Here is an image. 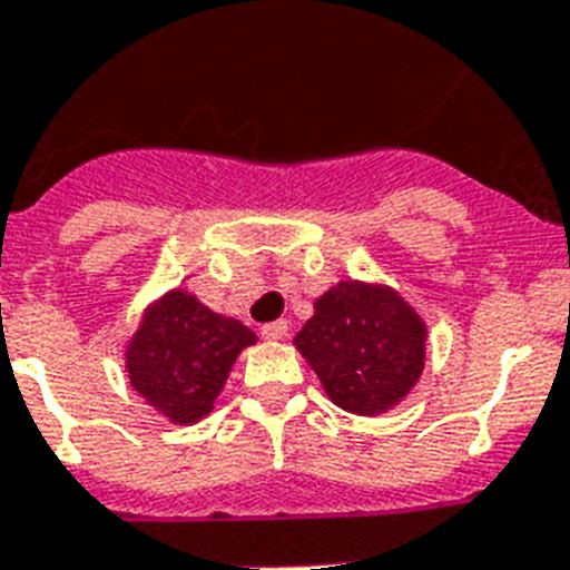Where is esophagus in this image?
<instances>
[{"label":"esophagus","mask_w":570,"mask_h":570,"mask_svg":"<svg viewBox=\"0 0 570 570\" xmlns=\"http://www.w3.org/2000/svg\"><path fill=\"white\" fill-rule=\"evenodd\" d=\"M261 333H263V340H266V342H281V340H286L289 325H286V322H269V325L261 327Z\"/></svg>","instance_id":"esophagus-1"}]
</instances>
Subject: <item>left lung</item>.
I'll list each match as a JSON object with an SVG mask.
<instances>
[{"label":"left lung","instance_id":"8db88e82","mask_svg":"<svg viewBox=\"0 0 570 570\" xmlns=\"http://www.w3.org/2000/svg\"><path fill=\"white\" fill-rule=\"evenodd\" d=\"M293 345L340 410L381 415L419 383L428 322L395 286L348 277L313 301Z\"/></svg>","mask_w":570,"mask_h":570}]
</instances>
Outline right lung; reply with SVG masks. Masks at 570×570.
Listing matches in <instances>:
<instances>
[{"label":"right lung","mask_w":570,"mask_h":570,"mask_svg":"<svg viewBox=\"0 0 570 570\" xmlns=\"http://www.w3.org/2000/svg\"><path fill=\"white\" fill-rule=\"evenodd\" d=\"M254 331L239 318L205 307L187 289H169L142 309L125 342V372L134 392L173 424H196L210 415L230 368Z\"/></svg>","instance_id":"right-lung-1"}]
</instances>
